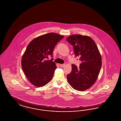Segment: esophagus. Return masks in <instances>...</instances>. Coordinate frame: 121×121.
<instances>
[{"label": "esophagus", "mask_w": 121, "mask_h": 121, "mask_svg": "<svg viewBox=\"0 0 121 121\" xmlns=\"http://www.w3.org/2000/svg\"><path fill=\"white\" fill-rule=\"evenodd\" d=\"M65 66V64H60V66L61 67H63Z\"/></svg>", "instance_id": "obj_1"}]
</instances>
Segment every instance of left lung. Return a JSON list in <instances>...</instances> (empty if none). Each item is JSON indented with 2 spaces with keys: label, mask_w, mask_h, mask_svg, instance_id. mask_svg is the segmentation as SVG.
Masks as SVG:
<instances>
[{
  "label": "left lung",
  "mask_w": 121,
  "mask_h": 121,
  "mask_svg": "<svg viewBox=\"0 0 121 121\" xmlns=\"http://www.w3.org/2000/svg\"><path fill=\"white\" fill-rule=\"evenodd\" d=\"M67 41L73 46L76 56H79V68L72 64V70L67 75L68 83L74 89L84 91L96 82L102 65V58L95 42L88 36L74 34Z\"/></svg>",
  "instance_id": "left-lung-1"
}]
</instances>
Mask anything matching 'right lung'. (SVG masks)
<instances>
[{
    "label": "right lung",
    "instance_id": "right-lung-1",
    "mask_svg": "<svg viewBox=\"0 0 121 121\" xmlns=\"http://www.w3.org/2000/svg\"><path fill=\"white\" fill-rule=\"evenodd\" d=\"M64 38L50 33L35 38L27 46L21 59V66L30 83L36 87L46 85L52 79L56 69L55 63L47 60L52 56L55 46Z\"/></svg>",
    "mask_w": 121,
    "mask_h": 121
}]
</instances>
